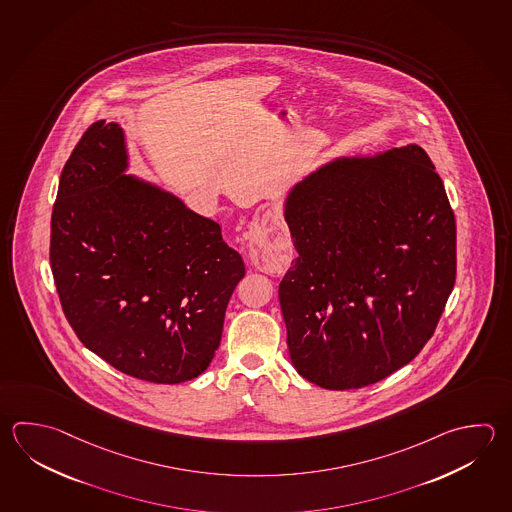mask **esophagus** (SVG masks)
I'll return each mask as SVG.
<instances>
[{
    "instance_id": "obj_1",
    "label": "esophagus",
    "mask_w": 512,
    "mask_h": 512,
    "mask_svg": "<svg viewBox=\"0 0 512 512\" xmlns=\"http://www.w3.org/2000/svg\"><path fill=\"white\" fill-rule=\"evenodd\" d=\"M250 239L251 261L255 262L257 266H259V264L268 266L271 262H277V259L273 257V251L270 250V246L266 244V241H259V239H257V235H251Z\"/></svg>"
}]
</instances>
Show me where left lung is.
<instances>
[{
  "instance_id": "obj_1",
  "label": "left lung",
  "mask_w": 512,
  "mask_h": 512,
  "mask_svg": "<svg viewBox=\"0 0 512 512\" xmlns=\"http://www.w3.org/2000/svg\"><path fill=\"white\" fill-rule=\"evenodd\" d=\"M297 259L279 284L291 364L333 391L377 384L433 337L456 279V222L422 146L342 155L284 201Z\"/></svg>"
}]
</instances>
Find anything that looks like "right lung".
<instances>
[{
	"label": "right lung",
	"instance_id": "obj_1",
	"mask_svg": "<svg viewBox=\"0 0 512 512\" xmlns=\"http://www.w3.org/2000/svg\"><path fill=\"white\" fill-rule=\"evenodd\" d=\"M128 168L125 130L90 126L59 177L50 268L85 348L130 377L181 384L210 366L244 262L217 222Z\"/></svg>",
	"mask_w": 512,
	"mask_h": 512
}]
</instances>
